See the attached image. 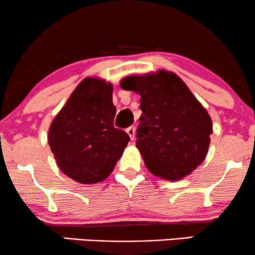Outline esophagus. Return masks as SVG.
I'll list each match as a JSON object with an SVG mask.
<instances>
[{
    "label": "esophagus",
    "instance_id": "esophagus-1",
    "mask_svg": "<svg viewBox=\"0 0 255 255\" xmlns=\"http://www.w3.org/2000/svg\"><path fill=\"white\" fill-rule=\"evenodd\" d=\"M127 132H128V136H130L131 140H133V139H134V134H136V128H134V127L128 128H127Z\"/></svg>",
    "mask_w": 255,
    "mask_h": 255
}]
</instances>
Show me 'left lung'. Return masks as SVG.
Listing matches in <instances>:
<instances>
[{
    "mask_svg": "<svg viewBox=\"0 0 255 255\" xmlns=\"http://www.w3.org/2000/svg\"><path fill=\"white\" fill-rule=\"evenodd\" d=\"M122 89L140 96L136 146L149 171L168 181H178L206 158L213 133L207 110L172 72L130 75Z\"/></svg>",
    "mask_w": 255,
    "mask_h": 255,
    "instance_id": "left-lung-1",
    "label": "left lung"
}]
</instances>
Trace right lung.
<instances>
[{"label": "right lung", "instance_id": "add662e5", "mask_svg": "<svg viewBox=\"0 0 255 255\" xmlns=\"http://www.w3.org/2000/svg\"><path fill=\"white\" fill-rule=\"evenodd\" d=\"M113 87L85 78L55 116L48 144L60 170L75 182L98 183L111 174L130 137L113 127Z\"/></svg>", "mask_w": 255, "mask_h": 255}]
</instances>
